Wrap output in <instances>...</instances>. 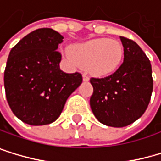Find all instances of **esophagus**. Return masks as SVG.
<instances>
[{
    "label": "esophagus",
    "instance_id": "1",
    "mask_svg": "<svg viewBox=\"0 0 161 161\" xmlns=\"http://www.w3.org/2000/svg\"><path fill=\"white\" fill-rule=\"evenodd\" d=\"M82 80H83V81H88L89 80V77L84 73V74H82Z\"/></svg>",
    "mask_w": 161,
    "mask_h": 161
}]
</instances>
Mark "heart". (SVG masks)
<instances>
[{"mask_svg": "<svg viewBox=\"0 0 161 161\" xmlns=\"http://www.w3.org/2000/svg\"><path fill=\"white\" fill-rule=\"evenodd\" d=\"M124 57L121 43L113 39L100 38L76 44L66 52V58L74 66L85 67L97 77L108 76L118 69Z\"/></svg>", "mask_w": 161, "mask_h": 161, "instance_id": "b5f03b06", "label": "heart"}]
</instances>
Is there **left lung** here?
<instances>
[{
	"label": "left lung",
	"mask_w": 161,
	"mask_h": 161,
	"mask_svg": "<svg viewBox=\"0 0 161 161\" xmlns=\"http://www.w3.org/2000/svg\"><path fill=\"white\" fill-rule=\"evenodd\" d=\"M124 47V62L112 75L90 79L93 94L90 107L103 125L122 128L139 119L153 92L151 62L134 41L120 36Z\"/></svg>",
	"instance_id": "1"
}]
</instances>
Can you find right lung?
<instances>
[{"mask_svg": "<svg viewBox=\"0 0 161 161\" xmlns=\"http://www.w3.org/2000/svg\"><path fill=\"white\" fill-rule=\"evenodd\" d=\"M63 36L52 29L31 31L11 49L4 70L7 103L24 123L48 125L61 114L65 103L82 82L79 73L59 68L57 51Z\"/></svg>", "mask_w": 161, "mask_h": 161, "instance_id": "right-lung-1", "label": "right lung"}]
</instances>
